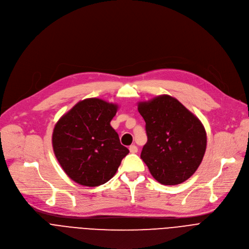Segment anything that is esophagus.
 Masks as SVG:
<instances>
[{"label":"esophagus","instance_id":"1","mask_svg":"<svg viewBox=\"0 0 249 249\" xmlns=\"http://www.w3.org/2000/svg\"><path fill=\"white\" fill-rule=\"evenodd\" d=\"M129 151L131 154H136V153H138V148H137V146L132 145L129 147Z\"/></svg>","mask_w":249,"mask_h":249}]
</instances>
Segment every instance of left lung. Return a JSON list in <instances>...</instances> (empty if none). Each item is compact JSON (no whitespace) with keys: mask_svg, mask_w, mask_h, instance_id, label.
<instances>
[{"mask_svg":"<svg viewBox=\"0 0 249 249\" xmlns=\"http://www.w3.org/2000/svg\"><path fill=\"white\" fill-rule=\"evenodd\" d=\"M148 142L141 159L154 178L163 185L187 180L199 167L207 146L201 121L176 98L162 94L139 102Z\"/></svg>","mask_w":249,"mask_h":249,"instance_id":"left-lung-1","label":"left lung"}]
</instances>
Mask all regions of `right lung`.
I'll return each instance as SVG.
<instances>
[{
	"label": "right lung",
	"mask_w": 249,
	"mask_h": 249,
	"mask_svg": "<svg viewBox=\"0 0 249 249\" xmlns=\"http://www.w3.org/2000/svg\"><path fill=\"white\" fill-rule=\"evenodd\" d=\"M118 105L100 98L79 101L56 123L52 146L71 179L95 187L110 180L129 150L111 127Z\"/></svg>",
	"instance_id": "right-lung-1"
}]
</instances>
